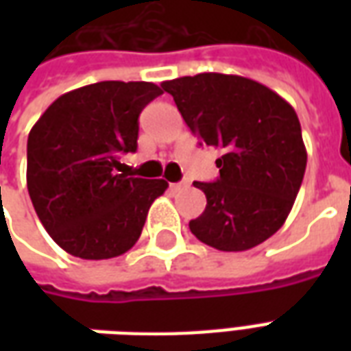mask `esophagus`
<instances>
[{
	"mask_svg": "<svg viewBox=\"0 0 351 351\" xmlns=\"http://www.w3.org/2000/svg\"><path fill=\"white\" fill-rule=\"evenodd\" d=\"M169 188H171L173 191L184 190V188H188V182H171L169 184Z\"/></svg>",
	"mask_w": 351,
	"mask_h": 351,
	"instance_id": "obj_1",
	"label": "esophagus"
}]
</instances>
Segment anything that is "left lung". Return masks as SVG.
<instances>
[{"label": "left lung", "instance_id": "8db88e82", "mask_svg": "<svg viewBox=\"0 0 351 351\" xmlns=\"http://www.w3.org/2000/svg\"><path fill=\"white\" fill-rule=\"evenodd\" d=\"M193 135L223 156L216 182H193L206 208L190 221L201 243L244 252L278 231L291 210L306 169V148L293 107L256 80L199 73L165 80Z\"/></svg>", "mask_w": 351, "mask_h": 351}]
</instances>
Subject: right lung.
Returning <instances> with one entry per match:
<instances>
[{"instance_id": "right-lung-1", "label": "right lung", "mask_w": 351, "mask_h": 351, "mask_svg": "<svg viewBox=\"0 0 351 351\" xmlns=\"http://www.w3.org/2000/svg\"><path fill=\"white\" fill-rule=\"evenodd\" d=\"M152 82L103 80L60 95L27 137V191L54 243L80 259H110L137 243L167 190L120 163L137 150L138 114L161 95Z\"/></svg>"}]
</instances>
